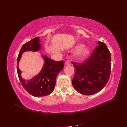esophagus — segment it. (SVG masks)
<instances>
[{
	"label": "esophagus",
	"instance_id": "34e87169",
	"mask_svg": "<svg viewBox=\"0 0 127 127\" xmlns=\"http://www.w3.org/2000/svg\"><path fill=\"white\" fill-rule=\"evenodd\" d=\"M64 64H65V65H70L71 63L69 60H67L66 62H65Z\"/></svg>",
	"mask_w": 127,
	"mask_h": 127
}]
</instances>
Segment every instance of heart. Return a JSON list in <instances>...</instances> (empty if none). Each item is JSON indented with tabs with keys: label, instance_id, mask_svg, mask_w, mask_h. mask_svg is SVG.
<instances>
[{
	"label": "heart",
	"instance_id": "heart-1",
	"mask_svg": "<svg viewBox=\"0 0 127 127\" xmlns=\"http://www.w3.org/2000/svg\"><path fill=\"white\" fill-rule=\"evenodd\" d=\"M84 45L79 44L77 46L76 49H79L75 53V57L78 59H83L87 57L90 53V50L87 48H83Z\"/></svg>",
	"mask_w": 127,
	"mask_h": 127
}]
</instances>
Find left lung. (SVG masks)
Wrapping results in <instances>:
<instances>
[{
	"instance_id": "left-lung-1",
	"label": "left lung",
	"mask_w": 127,
	"mask_h": 127,
	"mask_svg": "<svg viewBox=\"0 0 127 127\" xmlns=\"http://www.w3.org/2000/svg\"><path fill=\"white\" fill-rule=\"evenodd\" d=\"M99 44L82 63L72 62L75 68L72 84L79 93L89 95L100 91L108 82L111 73V53L106 44Z\"/></svg>"
}]
</instances>
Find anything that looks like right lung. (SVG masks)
<instances>
[{
  "instance_id": "add662e5",
  "label": "right lung",
  "mask_w": 127,
  "mask_h": 127,
  "mask_svg": "<svg viewBox=\"0 0 127 127\" xmlns=\"http://www.w3.org/2000/svg\"><path fill=\"white\" fill-rule=\"evenodd\" d=\"M40 49L39 37L34 38L23 45L17 59V70L21 83L29 93L37 97L44 96L52 93L56 85V77L64 67L63 60H53L44 56L45 64L39 74L28 81L23 79L18 67L22 53L26 51H37Z\"/></svg>"
}]
</instances>
